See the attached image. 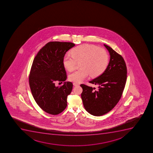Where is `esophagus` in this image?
I'll return each instance as SVG.
<instances>
[{
    "label": "esophagus",
    "instance_id": "34e87169",
    "mask_svg": "<svg viewBox=\"0 0 153 153\" xmlns=\"http://www.w3.org/2000/svg\"><path fill=\"white\" fill-rule=\"evenodd\" d=\"M73 85H74V86H79V83H77L74 82L73 83Z\"/></svg>",
    "mask_w": 153,
    "mask_h": 153
}]
</instances>
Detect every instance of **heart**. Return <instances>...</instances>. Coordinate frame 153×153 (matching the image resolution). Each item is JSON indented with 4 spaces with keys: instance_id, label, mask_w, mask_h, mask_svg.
I'll list each match as a JSON object with an SVG mask.
<instances>
[{
    "instance_id": "heart-1",
    "label": "heart",
    "mask_w": 153,
    "mask_h": 153,
    "mask_svg": "<svg viewBox=\"0 0 153 153\" xmlns=\"http://www.w3.org/2000/svg\"><path fill=\"white\" fill-rule=\"evenodd\" d=\"M71 53L65 55L63 63L69 71L76 68L80 62L79 69L70 74V80L79 83L90 74L91 77H97L105 71L109 62V55L103 48L96 46L83 44L74 48Z\"/></svg>"
}]
</instances>
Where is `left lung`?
I'll list each match as a JSON object with an SVG mask.
<instances>
[{
    "label": "left lung",
    "mask_w": 153,
    "mask_h": 153,
    "mask_svg": "<svg viewBox=\"0 0 153 153\" xmlns=\"http://www.w3.org/2000/svg\"><path fill=\"white\" fill-rule=\"evenodd\" d=\"M109 51L110 59L102 74L89 81L98 86L95 88L81 84L83 91L81 97L85 110L94 116L108 113L117 104L121 98L127 79L125 61L110 47L104 44Z\"/></svg>",
    "instance_id": "obj_1"
}]
</instances>
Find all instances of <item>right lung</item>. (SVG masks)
Wrapping results in <instances>:
<instances>
[{
	"label": "right lung",
	"mask_w": 153,
	"mask_h": 153,
	"mask_svg": "<svg viewBox=\"0 0 153 153\" xmlns=\"http://www.w3.org/2000/svg\"><path fill=\"white\" fill-rule=\"evenodd\" d=\"M75 46L73 43L52 41L47 43L36 55L30 73L29 81L32 95L37 105L46 113L56 115L67 105L73 83L66 80L63 59L65 53ZM56 81L64 82L56 87Z\"/></svg>",
	"instance_id": "add662e5"
}]
</instances>
